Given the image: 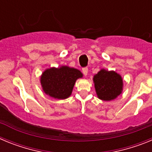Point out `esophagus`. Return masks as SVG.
<instances>
[{
  "mask_svg": "<svg viewBox=\"0 0 152 152\" xmlns=\"http://www.w3.org/2000/svg\"><path fill=\"white\" fill-rule=\"evenodd\" d=\"M82 72H83V74H84V75H88V67H84V68H82Z\"/></svg>",
  "mask_w": 152,
  "mask_h": 152,
  "instance_id": "esophagus-1",
  "label": "esophagus"
}]
</instances>
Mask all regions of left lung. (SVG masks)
Returning <instances> with one entry per match:
<instances>
[{"mask_svg":"<svg viewBox=\"0 0 152 152\" xmlns=\"http://www.w3.org/2000/svg\"><path fill=\"white\" fill-rule=\"evenodd\" d=\"M95 90L98 98L110 101L116 99L122 94L123 87V78L113 71L101 69L94 76Z\"/></svg>","mask_w":152,"mask_h":152,"instance_id":"left-lung-1","label":"left lung"}]
</instances>
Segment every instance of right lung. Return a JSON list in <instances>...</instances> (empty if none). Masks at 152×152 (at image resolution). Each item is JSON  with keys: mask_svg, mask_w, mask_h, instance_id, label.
Wrapping results in <instances>:
<instances>
[{"mask_svg": "<svg viewBox=\"0 0 152 152\" xmlns=\"http://www.w3.org/2000/svg\"><path fill=\"white\" fill-rule=\"evenodd\" d=\"M82 77L79 70L61 66L45 70L40 77V82L45 94L55 99L64 100L71 96L75 81Z\"/></svg>", "mask_w": 152, "mask_h": 152, "instance_id": "right-lung-1", "label": "right lung"}]
</instances>
